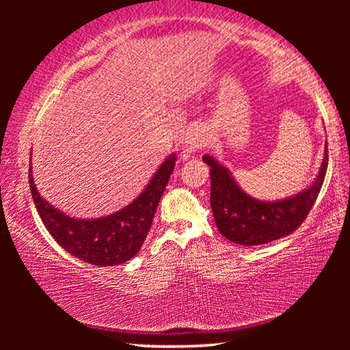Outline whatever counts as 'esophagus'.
Masks as SVG:
<instances>
[{
	"instance_id": "obj_1",
	"label": "esophagus",
	"mask_w": 350,
	"mask_h": 350,
	"mask_svg": "<svg viewBox=\"0 0 350 350\" xmlns=\"http://www.w3.org/2000/svg\"><path fill=\"white\" fill-rule=\"evenodd\" d=\"M211 142V133L208 129L204 128V126H198L194 128L193 131H189L188 137H187V146H185V152L187 156L188 154H191L194 151H199L202 150V148L208 146Z\"/></svg>"
}]
</instances>
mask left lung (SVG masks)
Returning <instances> with one entry per match:
<instances>
[{
	"mask_svg": "<svg viewBox=\"0 0 350 350\" xmlns=\"http://www.w3.org/2000/svg\"><path fill=\"white\" fill-rule=\"evenodd\" d=\"M327 146L317 180L310 188L293 198L262 202L245 194L227 168L215 159L204 156L210 165L211 196L210 204L217 230L224 238L241 245H262L293 233L309 216L313 204L321 191L327 171Z\"/></svg>",
	"mask_w": 350,
	"mask_h": 350,
	"instance_id": "8db88e82",
	"label": "left lung"
}]
</instances>
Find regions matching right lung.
<instances>
[{
  "label": "right lung",
  "mask_w": 350,
  "mask_h": 350,
  "mask_svg": "<svg viewBox=\"0 0 350 350\" xmlns=\"http://www.w3.org/2000/svg\"><path fill=\"white\" fill-rule=\"evenodd\" d=\"M174 162L176 157L170 156L133 204L114 215L92 221L64 216L41 199L31 168L29 187L41 221L58 245L88 264L111 267L134 258L144 245L157 205L174 170Z\"/></svg>",
  "instance_id": "1"
}]
</instances>
